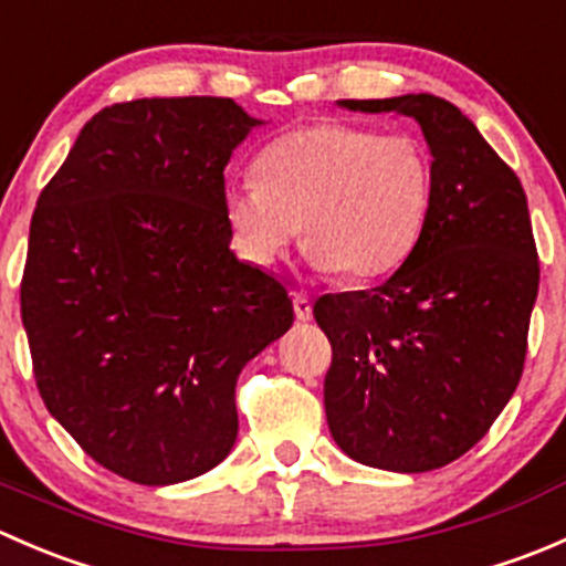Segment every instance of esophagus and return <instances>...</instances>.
I'll return each instance as SVG.
<instances>
[{
    "label": "esophagus",
    "instance_id": "1",
    "mask_svg": "<svg viewBox=\"0 0 566 566\" xmlns=\"http://www.w3.org/2000/svg\"><path fill=\"white\" fill-rule=\"evenodd\" d=\"M293 310H295V317L298 319H312V301L306 293H293Z\"/></svg>",
    "mask_w": 566,
    "mask_h": 566
}]
</instances>
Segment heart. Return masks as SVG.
<instances>
[{
    "instance_id": "heart-1",
    "label": "heart",
    "mask_w": 566,
    "mask_h": 566,
    "mask_svg": "<svg viewBox=\"0 0 566 566\" xmlns=\"http://www.w3.org/2000/svg\"><path fill=\"white\" fill-rule=\"evenodd\" d=\"M254 169L224 188V216L251 265H276L301 227L312 268L369 282L408 260L430 219V156L408 134L301 125L276 136Z\"/></svg>"
}]
</instances>
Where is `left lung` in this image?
I'll use <instances>...</instances> for the list:
<instances>
[{
    "label": "left lung",
    "instance_id": "1",
    "mask_svg": "<svg viewBox=\"0 0 566 566\" xmlns=\"http://www.w3.org/2000/svg\"><path fill=\"white\" fill-rule=\"evenodd\" d=\"M421 125L430 219L389 282L323 295L325 419L342 452L384 471H436L484 438L523 375L539 260L517 175L436 95L339 101Z\"/></svg>",
    "mask_w": 566,
    "mask_h": 566
}]
</instances>
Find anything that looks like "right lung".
Returning a JSON list of instances; mask_svg holds the SVG:
<instances>
[{
  "mask_svg": "<svg viewBox=\"0 0 566 566\" xmlns=\"http://www.w3.org/2000/svg\"><path fill=\"white\" fill-rule=\"evenodd\" d=\"M254 125L208 95L106 106L40 191L21 279L38 391L128 482L219 465L238 375L293 325L284 284L230 249L224 167Z\"/></svg>",
  "mask_w": 566,
  "mask_h": 566,
  "instance_id": "add662e5",
  "label": "right lung"
}]
</instances>
